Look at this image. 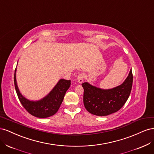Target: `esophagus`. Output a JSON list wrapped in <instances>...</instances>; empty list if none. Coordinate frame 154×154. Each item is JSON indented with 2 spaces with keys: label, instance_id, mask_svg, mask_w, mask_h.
Wrapping results in <instances>:
<instances>
[{
  "label": "esophagus",
  "instance_id": "34e87169",
  "mask_svg": "<svg viewBox=\"0 0 154 154\" xmlns=\"http://www.w3.org/2000/svg\"><path fill=\"white\" fill-rule=\"evenodd\" d=\"M85 78V74L84 73H80L78 74L77 77V81L79 83H82L83 82V79Z\"/></svg>",
  "mask_w": 154,
  "mask_h": 154
}]
</instances>
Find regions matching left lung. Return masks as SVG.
Segmentation results:
<instances>
[{
    "label": "left lung",
    "mask_w": 154,
    "mask_h": 154,
    "mask_svg": "<svg viewBox=\"0 0 154 154\" xmlns=\"http://www.w3.org/2000/svg\"><path fill=\"white\" fill-rule=\"evenodd\" d=\"M133 75L132 70L125 82L111 89H101L87 82L82 83L83 104L88 112L105 116L116 112L125 105L132 90Z\"/></svg>",
    "instance_id": "obj_1"
}]
</instances>
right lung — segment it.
Segmentation results:
<instances>
[{
  "label": "right lung",
  "mask_w": 154,
  "mask_h": 154,
  "mask_svg": "<svg viewBox=\"0 0 154 154\" xmlns=\"http://www.w3.org/2000/svg\"><path fill=\"white\" fill-rule=\"evenodd\" d=\"M15 87L21 104L28 112L36 118H45L55 114L61 105L66 92L71 85V80L61 79L49 94L39 101H29L23 96L18 90L16 81V69L14 74Z\"/></svg>",
  "instance_id": "add662e5"
}]
</instances>
